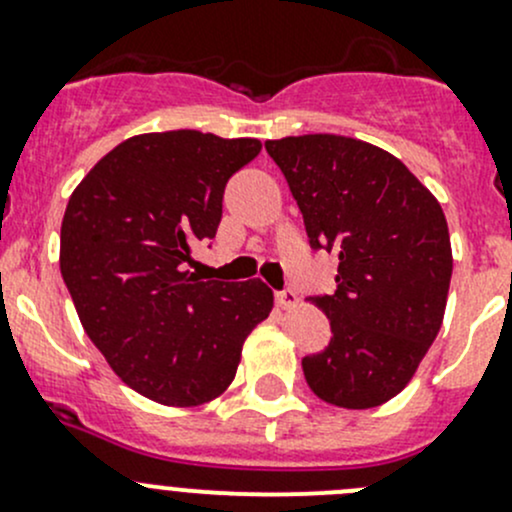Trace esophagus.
Listing matches in <instances>:
<instances>
[{"mask_svg": "<svg viewBox=\"0 0 512 512\" xmlns=\"http://www.w3.org/2000/svg\"><path fill=\"white\" fill-rule=\"evenodd\" d=\"M275 302H277V307H282V309H292L294 304H297V292H294V289H280V292H275Z\"/></svg>", "mask_w": 512, "mask_h": 512, "instance_id": "34e87169", "label": "esophagus"}]
</instances>
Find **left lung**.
Masks as SVG:
<instances>
[{
  "mask_svg": "<svg viewBox=\"0 0 512 512\" xmlns=\"http://www.w3.org/2000/svg\"><path fill=\"white\" fill-rule=\"evenodd\" d=\"M302 210L309 247L339 257L337 289L314 294L332 339L302 359L322 401L394 399L436 339L453 257L438 200L391 153L334 133L267 141Z\"/></svg>",
  "mask_w": 512,
  "mask_h": 512,
  "instance_id": "8db88e82",
  "label": "left lung"
}]
</instances>
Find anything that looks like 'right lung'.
<instances>
[{"label":"right lung","instance_id":"1","mask_svg":"<svg viewBox=\"0 0 512 512\" xmlns=\"http://www.w3.org/2000/svg\"><path fill=\"white\" fill-rule=\"evenodd\" d=\"M257 138L143 133L89 170L61 223V277L81 324L123 384L165 406H198L235 379L247 334L267 319L260 280L180 270L213 240L225 185L260 153Z\"/></svg>","mask_w":512,"mask_h":512}]
</instances>
